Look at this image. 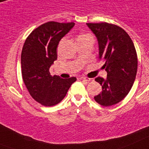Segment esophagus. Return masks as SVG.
<instances>
[{"instance_id": "esophagus-1", "label": "esophagus", "mask_w": 149, "mask_h": 149, "mask_svg": "<svg viewBox=\"0 0 149 149\" xmlns=\"http://www.w3.org/2000/svg\"><path fill=\"white\" fill-rule=\"evenodd\" d=\"M81 79L83 81H86V82H91V81H93V79L88 78V77H81Z\"/></svg>"}]
</instances>
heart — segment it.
Returning <instances> with one entry per match:
<instances>
[{
    "mask_svg": "<svg viewBox=\"0 0 149 149\" xmlns=\"http://www.w3.org/2000/svg\"><path fill=\"white\" fill-rule=\"evenodd\" d=\"M89 38H93V36L89 33H81L77 37V42L81 40H83L86 39H89Z\"/></svg>",
    "mask_w": 149,
    "mask_h": 149,
    "instance_id": "1",
    "label": "heart"
}]
</instances>
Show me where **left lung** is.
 <instances>
[{
  "mask_svg": "<svg viewBox=\"0 0 149 149\" xmlns=\"http://www.w3.org/2000/svg\"><path fill=\"white\" fill-rule=\"evenodd\" d=\"M87 26L96 36L100 56L105 64L107 78L95 79L102 86V93L95 95V102L103 106L118 103L128 95L137 73L138 57L129 35L116 24L88 23Z\"/></svg>",
  "mask_w": 149,
  "mask_h": 149,
  "instance_id": "8db88e82",
  "label": "left lung"
}]
</instances>
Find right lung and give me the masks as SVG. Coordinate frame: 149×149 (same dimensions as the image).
<instances>
[{
    "mask_svg": "<svg viewBox=\"0 0 149 149\" xmlns=\"http://www.w3.org/2000/svg\"><path fill=\"white\" fill-rule=\"evenodd\" d=\"M74 23L49 21L30 33L21 53L24 83L32 98L45 106H55L66 96L77 78L51 76L49 67L57 59L59 42L74 26Z\"/></svg>",
    "mask_w": 149,
    "mask_h": 149,
    "instance_id": "obj_1",
    "label": "right lung"
}]
</instances>
